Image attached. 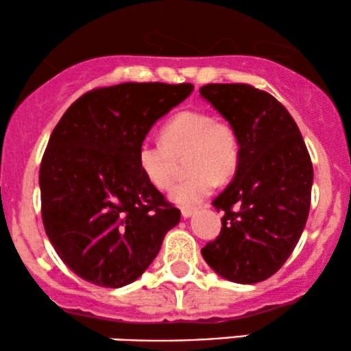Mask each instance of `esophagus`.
I'll return each instance as SVG.
<instances>
[{"label":"esophagus","mask_w":351,"mask_h":351,"mask_svg":"<svg viewBox=\"0 0 351 351\" xmlns=\"http://www.w3.org/2000/svg\"><path fill=\"white\" fill-rule=\"evenodd\" d=\"M195 213H196L195 208H181V216L186 217V219H188V217H191L193 215H195Z\"/></svg>","instance_id":"1"}]
</instances>
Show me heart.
I'll list each match as a JSON object with an SVG mask.
<instances>
[{
	"label": "heart",
	"instance_id": "b5f03b06",
	"mask_svg": "<svg viewBox=\"0 0 351 351\" xmlns=\"http://www.w3.org/2000/svg\"><path fill=\"white\" fill-rule=\"evenodd\" d=\"M158 142L145 140L136 150V162L155 188H170L175 178L176 156L186 153L184 167L189 175L171 189L170 196L181 206L203 201L217 181L234 175L239 163V140L234 128L215 120L206 112L186 110L165 123Z\"/></svg>",
	"mask_w": 351,
	"mask_h": 351
}]
</instances>
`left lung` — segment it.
Masks as SVG:
<instances>
[{
  "label": "left lung",
  "mask_w": 351,
  "mask_h": 351,
  "mask_svg": "<svg viewBox=\"0 0 351 351\" xmlns=\"http://www.w3.org/2000/svg\"><path fill=\"white\" fill-rule=\"evenodd\" d=\"M234 128L239 163L234 180L213 201L223 228L201 249L217 276L256 284L274 276L299 243L308 217L313 168L287 108L247 84L199 88Z\"/></svg>",
  "instance_id": "left-lung-1"
}]
</instances>
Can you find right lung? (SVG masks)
Returning <instances> with one entry per match:
<instances>
[{
	"label": "right lung",
	"instance_id": "right-lung-1",
	"mask_svg": "<svg viewBox=\"0 0 351 351\" xmlns=\"http://www.w3.org/2000/svg\"><path fill=\"white\" fill-rule=\"evenodd\" d=\"M191 84L125 82L75 100L44 152L39 188L46 234L84 280L119 289L147 271L180 209L145 178L136 150Z\"/></svg>",
	"mask_w": 351,
	"mask_h": 351
}]
</instances>
